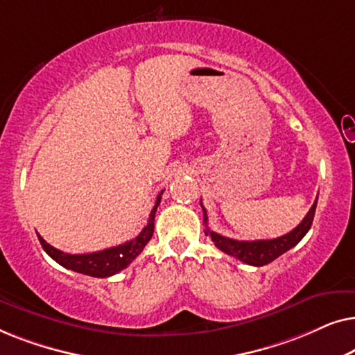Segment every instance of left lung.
I'll return each mask as SVG.
<instances>
[{"label":"left lung","mask_w":355,"mask_h":355,"mask_svg":"<svg viewBox=\"0 0 355 355\" xmlns=\"http://www.w3.org/2000/svg\"><path fill=\"white\" fill-rule=\"evenodd\" d=\"M318 198V197H317ZM202 205V202H200ZM315 208H317V200L313 202L312 208H310L307 215L302 221H300L299 226H295L293 231L288 232V234L276 237V239H260V241H236V239H230V237H225L218 232L211 231V230H205V234L211 237V241L215 242V245L225 254L234 257V259L244 261L247 265H254V266H263L268 265L270 261H273L275 259H278L279 255H283L284 252H288L289 249H293L294 245H297L302 237L307 234L310 226H312L313 216H315ZM203 223L205 226L208 225V216H207V210L203 208Z\"/></svg>","instance_id":"8db88e82"}]
</instances>
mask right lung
<instances>
[{
    "label": "right lung",
    "mask_w": 355,
    "mask_h": 355,
    "mask_svg": "<svg viewBox=\"0 0 355 355\" xmlns=\"http://www.w3.org/2000/svg\"><path fill=\"white\" fill-rule=\"evenodd\" d=\"M162 193L163 191L158 193L157 202H155L152 211H150L147 226L140 231V234L135 237V239L124 242V244L121 245L110 247V249L100 252H92V254L72 255L55 249V247L48 244V242L37 232L38 241H40L43 250L61 266H64V268L77 271V273L82 275L94 276V278H108V276L119 273L121 270H124L125 266L132 263V260L144 250L147 242L152 239L155 227V213H157V208L159 205V202H162Z\"/></svg>",
    "instance_id": "1"
}]
</instances>
